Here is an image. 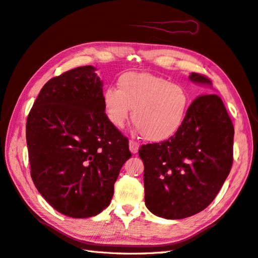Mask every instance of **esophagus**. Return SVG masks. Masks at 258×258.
<instances>
[{
  "label": "esophagus",
  "instance_id": "esophagus-1",
  "mask_svg": "<svg viewBox=\"0 0 258 258\" xmlns=\"http://www.w3.org/2000/svg\"><path fill=\"white\" fill-rule=\"evenodd\" d=\"M139 148H140L139 143L133 141V140L130 141V151L132 154H136L137 152H139Z\"/></svg>",
  "mask_w": 258,
  "mask_h": 258
}]
</instances>
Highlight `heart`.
<instances>
[{
  "mask_svg": "<svg viewBox=\"0 0 258 258\" xmlns=\"http://www.w3.org/2000/svg\"><path fill=\"white\" fill-rule=\"evenodd\" d=\"M102 101L106 117L117 128L124 126L133 109L135 130L154 143L175 136L189 107V94L183 87L147 73L122 75L117 89H104Z\"/></svg>",
  "mask_w": 258,
  "mask_h": 258,
  "instance_id": "obj_1",
  "label": "heart"
}]
</instances>
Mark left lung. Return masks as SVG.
Segmentation results:
<instances>
[{"label":"left lung","mask_w":258,"mask_h":258,"mask_svg":"<svg viewBox=\"0 0 258 258\" xmlns=\"http://www.w3.org/2000/svg\"><path fill=\"white\" fill-rule=\"evenodd\" d=\"M189 79L212 85L200 74H190ZM233 137V123L219 95L197 97L175 136L140 148L148 210L170 220L205 210L230 173Z\"/></svg>","instance_id":"left-lung-1"}]
</instances>
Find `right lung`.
<instances>
[{
  "label": "right lung",
  "instance_id": "add662e5",
  "mask_svg": "<svg viewBox=\"0 0 258 258\" xmlns=\"http://www.w3.org/2000/svg\"><path fill=\"white\" fill-rule=\"evenodd\" d=\"M103 83L92 66L52 78L26 122L31 176L38 192L67 217H94L109 207L131 158L128 140L106 117Z\"/></svg>",
  "mask_w": 258,
  "mask_h": 258
}]
</instances>
